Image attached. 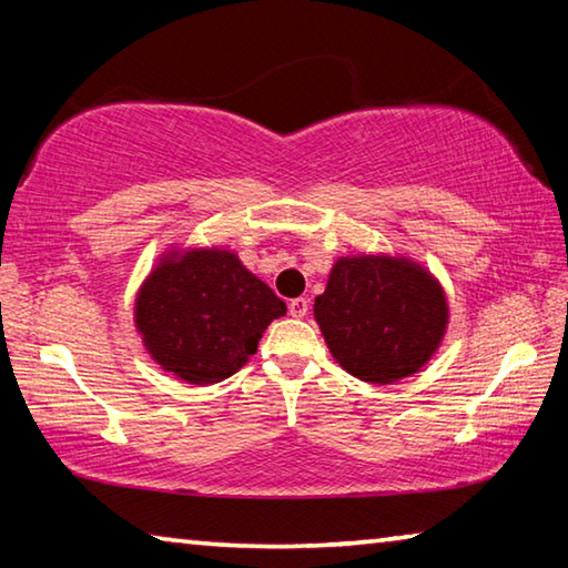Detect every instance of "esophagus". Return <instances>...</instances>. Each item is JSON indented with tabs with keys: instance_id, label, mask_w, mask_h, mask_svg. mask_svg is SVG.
Instances as JSON below:
<instances>
[{
	"instance_id": "34e87169",
	"label": "esophagus",
	"mask_w": 568,
	"mask_h": 568,
	"mask_svg": "<svg viewBox=\"0 0 568 568\" xmlns=\"http://www.w3.org/2000/svg\"><path fill=\"white\" fill-rule=\"evenodd\" d=\"M287 313H291L293 318H305V315H307V297H293V301L287 303Z\"/></svg>"
}]
</instances>
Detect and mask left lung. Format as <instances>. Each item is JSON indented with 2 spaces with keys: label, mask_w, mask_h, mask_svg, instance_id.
<instances>
[{
  "label": "left lung",
  "mask_w": 568,
  "mask_h": 568,
  "mask_svg": "<svg viewBox=\"0 0 568 568\" xmlns=\"http://www.w3.org/2000/svg\"><path fill=\"white\" fill-rule=\"evenodd\" d=\"M313 313L333 358L381 386L423 368L448 321L444 291L423 267L365 255L333 265Z\"/></svg>",
  "instance_id": "1"
}]
</instances>
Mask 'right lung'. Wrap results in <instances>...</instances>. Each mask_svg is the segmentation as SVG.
<instances>
[{"label":"right lung","mask_w":568,"mask_h":568,"mask_svg":"<svg viewBox=\"0 0 568 568\" xmlns=\"http://www.w3.org/2000/svg\"><path fill=\"white\" fill-rule=\"evenodd\" d=\"M281 315V297L227 250L170 257L148 277L134 305L152 358L195 386L243 368Z\"/></svg>","instance_id":"obj_1"}]
</instances>
